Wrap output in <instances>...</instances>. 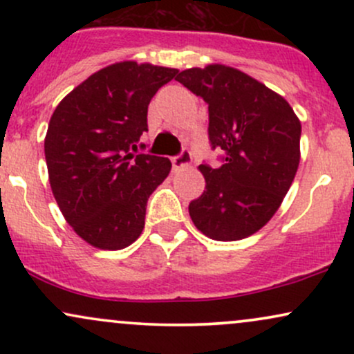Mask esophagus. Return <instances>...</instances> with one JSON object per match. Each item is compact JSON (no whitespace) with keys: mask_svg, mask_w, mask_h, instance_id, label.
I'll return each mask as SVG.
<instances>
[{"mask_svg":"<svg viewBox=\"0 0 354 354\" xmlns=\"http://www.w3.org/2000/svg\"><path fill=\"white\" fill-rule=\"evenodd\" d=\"M171 163H173L174 171H180V169L188 168V166L191 165V153L188 151V149H183L178 156L173 158Z\"/></svg>","mask_w":354,"mask_h":354,"instance_id":"34e87169","label":"esophagus"}]
</instances>
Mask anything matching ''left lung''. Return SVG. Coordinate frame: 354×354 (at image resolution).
<instances>
[{
  "label": "left lung",
  "mask_w": 354,
  "mask_h": 354,
  "mask_svg": "<svg viewBox=\"0 0 354 354\" xmlns=\"http://www.w3.org/2000/svg\"><path fill=\"white\" fill-rule=\"evenodd\" d=\"M208 103L209 141L223 165H200L206 188L189 203L205 236L238 241L273 218L299 165L301 123L281 95L225 64L189 68L176 76Z\"/></svg>",
  "instance_id": "8db88e82"
}]
</instances>
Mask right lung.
<instances>
[{
    "label": "right lung",
    "instance_id": "1",
    "mask_svg": "<svg viewBox=\"0 0 354 354\" xmlns=\"http://www.w3.org/2000/svg\"><path fill=\"white\" fill-rule=\"evenodd\" d=\"M174 68L121 61L93 73L53 113L44 156L53 196L75 233L98 250H123L145 228L149 194L168 158L133 154L148 131V104Z\"/></svg>",
    "mask_w": 354,
    "mask_h": 354
}]
</instances>
